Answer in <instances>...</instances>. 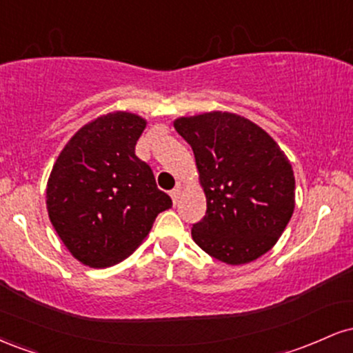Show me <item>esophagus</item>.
Masks as SVG:
<instances>
[{
    "mask_svg": "<svg viewBox=\"0 0 353 353\" xmlns=\"http://www.w3.org/2000/svg\"><path fill=\"white\" fill-rule=\"evenodd\" d=\"M179 196H181V188H179V185H177L176 189L171 190V197H172L174 204H177V201H179Z\"/></svg>",
    "mask_w": 353,
    "mask_h": 353,
    "instance_id": "34e87169",
    "label": "esophagus"
}]
</instances>
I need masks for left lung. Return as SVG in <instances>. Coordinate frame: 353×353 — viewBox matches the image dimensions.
<instances>
[{
	"instance_id": "obj_1",
	"label": "left lung",
	"mask_w": 353,
	"mask_h": 353,
	"mask_svg": "<svg viewBox=\"0 0 353 353\" xmlns=\"http://www.w3.org/2000/svg\"><path fill=\"white\" fill-rule=\"evenodd\" d=\"M174 128L192 148L208 201L194 242L229 265L269 252L295 208L292 165L279 144L234 112L179 117Z\"/></svg>"
}]
</instances>
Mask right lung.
<instances>
[{
	"label": "right lung",
	"mask_w": 353,
	"mask_h": 353,
	"mask_svg": "<svg viewBox=\"0 0 353 353\" xmlns=\"http://www.w3.org/2000/svg\"><path fill=\"white\" fill-rule=\"evenodd\" d=\"M145 119L116 111L79 129L56 159L46 208L63 244L84 265L104 269L124 261L172 205L154 174L136 156Z\"/></svg>",
	"instance_id": "right-lung-1"
}]
</instances>
